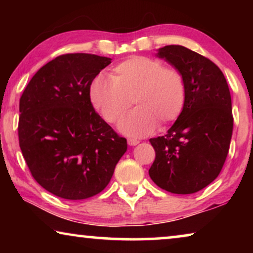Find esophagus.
I'll return each mask as SVG.
<instances>
[{"label": "esophagus", "mask_w": 253, "mask_h": 253, "mask_svg": "<svg viewBox=\"0 0 253 253\" xmlns=\"http://www.w3.org/2000/svg\"><path fill=\"white\" fill-rule=\"evenodd\" d=\"M127 144H129L130 146H136V145L139 144V140L133 139V138H130V139H127Z\"/></svg>", "instance_id": "esophagus-1"}]
</instances>
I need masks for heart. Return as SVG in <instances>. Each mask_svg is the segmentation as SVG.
Segmentation results:
<instances>
[{
  "instance_id": "b5f03b06",
  "label": "heart",
  "mask_w": 253,
  "mask_h": 253,
  "mask_svg": "<svg viewBox=\"0 0 253 253\" xmlns=\"http://www.w3.org/2000/svg\"><path fill=\"white\" fill-rule=\"evenodd\" d=\"M93 106L109 123H115L133 103L137 108L120 123L130 137H143L181 116L186 83L178 69L157 58L132 56L113 68L110 78L98 76L89 88Z\"/></svg>"
}]
</instances>
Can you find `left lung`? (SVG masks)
Segmentation results:
<instances>
[{
  "instance_id": "obj_1",
  "label": "left lung",
  "mask_w": 253,
  "mask_h": 253,
  "mask_svg": "<svg viewBox=\"0 0 253 253\" xmlns=\"http://www.w3.org/2000/svg\"><path fill=\"white\" fill-rule=\"evenodd\" d=\"M157 56L184 76L186 100L167 134L150 139L155 160L148 174L159 188L190 195L212 183L226 161L234 126L229 87L216 64L188 48L165 46Z\"/></svg>"
}]
</instances>
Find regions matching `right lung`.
<instances>
[{"instance_id":"obj_1","label":"right lung","mask_w":253,"mask_h":253,"mask_svg":"<svg viewBox=\"0 0 253 253\" xmlns=\"http://www.w3.org/2000/svg\"><path fill=\"white\" fill-rule=\"evenodd\" d=\"M112 58L64 54L33 76L19 100L18 138L33 178L53 195L81 200L108 185L126 152L95 112L89 88Z\"/></svg>"}]
</instances>
